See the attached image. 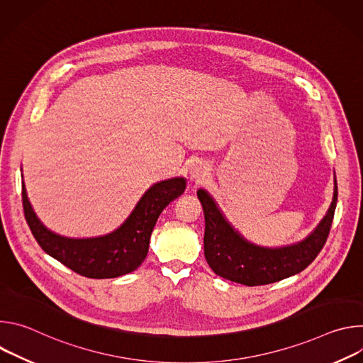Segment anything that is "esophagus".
Returning a JSON list of instances; mask_svg holds the SVG:
<instances>
[{
	"label": "esophagus",
	"mask_w": 363,
	"mask_h": 363,
	"mask_svg": "<svg viewBox=\"0 0 363 363\" xmlns=\"http://www.w3.org/2000/svg\"><path fill=\"white\" fill-rule=\"evenodd\" d=\"M206 174V168L203 165H194L191 168V177L195 178V179H201L203 178Z\"/></svg>",
	"instance_id": "obj_1"
}]
</instances>
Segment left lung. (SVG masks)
Segmentation results:
<instances>
[{
	"label": "left lung",
	"mask_w": 363,
	"mask_h": 363,
	"mask_svg": "<svg viewBox=\"0 0 363 363\" xmlns=\"http://www.w3.org/2000/svg\"><path fill=\"white\" fill-rule=\"evenodd\" d=\"M205 217L203 254L213 272L227 280L263 286L303 272L312 263L330 233L337 201V184L330 208L318 228L298 244L283 248H263L250 244L224 220L213 198L203 189L196 192Z\"/></svg>",
	"instance_id": "obj_1"
}]
</instances>
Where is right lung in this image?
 Returning <instances> with one entry per match:
<instances>
[{"mask_svg": "<svg viewBox=\"0 0 363 363\" xmlns=\"http://www.w3.org/2000/svg\"><path fill=\"white\" fill-rule=\"evenodd\" d=\"M185 191V179L174 178L150 186L121 228L109 235L73 240L48 231L35 217L23 184L26 221L38 245L74 273L89 279H113L136 270L149 250V238L165 206Z\"/></svg>", "mask_w": 363, "mask_h": 363, "instance_id": "add662e5", "label": "right lung"}]
</instances>
